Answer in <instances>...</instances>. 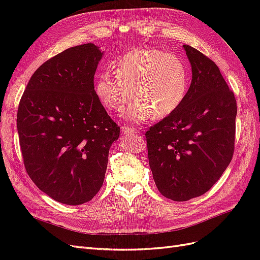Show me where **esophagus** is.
<instances>
[{
  "instance_id": "obj_1",
  "label": "esophagus",
  "mask_w": 260,
  "mask_h": 260,
  "mask_svg": "<svg viewBox=\"0 0 260 260\" xmlns=\"http://www.w3.org/2000/svg\"><path fill=\"white\" fill-rule=\"evenodd\" d=\"M121 132L123 135H133V133H137V129L135 128H129V127H122Z\"/></svg>"
}]
</instances>
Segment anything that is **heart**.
I'll return each instance as SVG.
<instances>
[{"label": "heart", "mask_w": 260, "mask_h": 260, "mask_svg": "<svg viewBox=\"0 0 260 260\" xmlns=\"http://www.w3.org/2000/svg\"><path fill=\"white\" fill-rule=\"evenodd\" d=\"M115 73L98 76L95 93L103 105L120 112L135 95L129 119L145 121L165 117L182 104L190 75L184 61L174 54L156 49H136L122 54L113 64ZM134 91H132V90Z\"/></svg>", "instance_id": "b5f03b06"}]
</instances>
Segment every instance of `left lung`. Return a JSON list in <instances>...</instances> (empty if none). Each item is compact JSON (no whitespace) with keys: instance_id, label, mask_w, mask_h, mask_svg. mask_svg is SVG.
Returning <instances> with one entry per match:
<instances>
[{"instance_id":"obj_1","label":"left lung","mask_w":260,"mask_h":260,"mask_svg":"<svg viewBox=\"0 0 260 260\" xmlns=\"http://www.w3.org/2000/svg\"><path fill=\"white\" fill-rule=\"evenodd\" d=\"M192 67L186 95L174 113L145 133L155 184L176 202L206 193L229 166L234 152L237 101L218 66L183 45Z\"/></svg>"}]
</instances>
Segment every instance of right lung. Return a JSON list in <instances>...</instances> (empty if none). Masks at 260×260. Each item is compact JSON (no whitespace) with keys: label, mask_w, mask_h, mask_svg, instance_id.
<instances>
[{"label":"right lung","mask_w":260,"mask_h":260,"mask_svg":"<svg viewBox=\"0 0 260 260\" xmlns=\"http://www.w3.org/2000/svg\"><path fill=\"white\" fill-rule=\"evenodd\" d=\"M103 56L93 43L69 48L39 67L23 92L17 130L27 174L66 205L91 201L103 185L120 128L94 90Z\"/></svg>","instance_id":"right-lung-1"}]
</instances>
